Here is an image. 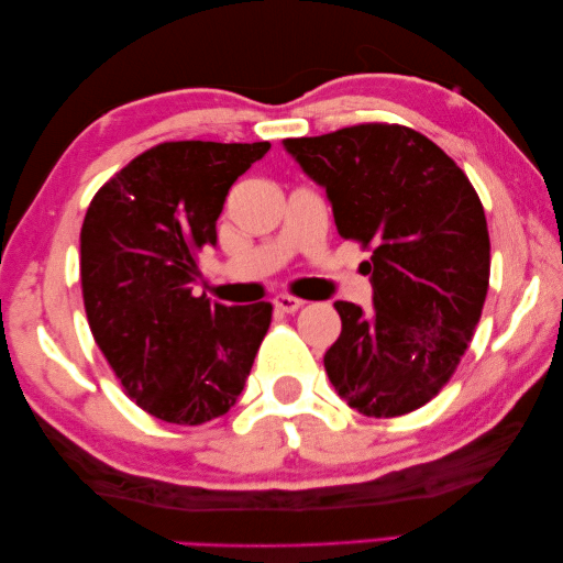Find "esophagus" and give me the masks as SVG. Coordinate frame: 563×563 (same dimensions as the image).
Segmentation results:
<instances>
[{
    "label": "esophagus",
    "instance_id": "esophagus-1",
    "mask_svg": "<svg viewBox=\"0 0 563 563\" xmlns=\"http://www.w3.org/2000/svg\"><path fill=\"white\" fill-rule=\"evenodd\" d=\"M273 305H275V309H280V312H285V314H295L305 302L297 300V297H290V295H275Z\"/></svg>",
    "mask_w": 563,
    "mask_h": 563
}]
</instances>
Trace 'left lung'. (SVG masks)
<instances>
[{"mask_svg": "<svg viewBox=\"0 0 563 563\" xmlns=\"http://www.w3.org/2000/svg\"><path fill=\"white\" fill-rule=\"evenodd\" d=\"M283 147L327 190L339 234L373 246L361 266L373 309L333 302V389L365 416L421 409L452 377L484 309L492 244L479 196L435 142L404 125H353Z\"/></svg>", "mask_w": 563, "mask_h": 563, "instance_id": "1", "label": "left lung"}]
</instances>
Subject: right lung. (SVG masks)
Listing matches in <instances>:
<instances>
[{"label":"right lung","mask_w":563,"mask_h":563,"mask_svg":"<svg viewBox=\"0 0 563 563\" xmlns=\"http://www.w3.org/2000/svg\"><path fill=\"white\" fill-rule=\"evenodd\" d=\"M268 142H164L106 184L81 224V292L93 339L128 397L154 418L200 426L236 404L271 327L268 302L202 292L198 254L218 244L232 184Z\"/></svg>","instance_id":"1"}]
</instances>
